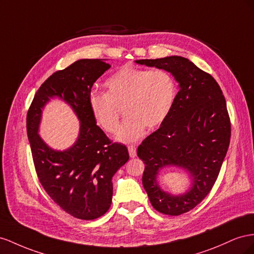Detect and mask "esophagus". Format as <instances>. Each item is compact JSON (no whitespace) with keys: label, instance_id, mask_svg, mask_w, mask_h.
Listing matches in <instances>:
<instances>
[{"label":"esophagus","instance_id":"obj_1","mask_svg":"<svg viewBox=\"0 0 254 254\" xmlns=\"http://www.w3.org/2000/svg\"><path fill=\"white\" fill-rule=\"evenodd\" d=\"M127 150H128V154L131 157H135L137 155V149L135 146H128Z\"/></svg>","mask_w":254,"mask_h":254}]
</instances>
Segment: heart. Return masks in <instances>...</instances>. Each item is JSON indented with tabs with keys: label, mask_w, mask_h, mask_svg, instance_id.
<instances>
[{
	"label": "heart",
	"mask_w": 254,
	"mask_h": 254,
	"mask_svg": "<svg viewBox=\"0 0 254 254\" xmlns=\"http://www.w3.org/2000/svg\"><path fill=\"white\" fill-rule=\"evenodd\" d=\"M107 93L92 91L88 98L93 120L103 131L117 132L119 108L125 104L126 121L118 133V140L131 142L139 139L146 127L153 129L167 119L177 96L173 76L164 69H144L123 66L107 78Z\"/></svg>",
	"instance_id": "heart-1"
}]
</instances>
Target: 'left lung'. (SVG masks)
<instances>
[{"instance_id":"left-lung-1","label":"left lung","mask_w":254,"mask_h":254,"mask_svg":"<svg viewBox=\"0 0 254 254\" xmlns=\"http://www.w3.org/2000/svg\"><path fill=\"white\" fill-rule=\"evenodd\" d=\"M136 63L168 71L179 83L167 119L137 149L144 163L142 185L152 206L162 214L179 216L206 197L219 175L231 138L227 102L215 78L185 57ZM170 165L190 173L192 187L183 195H171L157 183L159 170Z\"/></svg>"}]
</instances>
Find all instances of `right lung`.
<instances>
[{"label":"right lung","instance_id":"1","mask_svg":"<svg viewBox=\"0 0 254 254\" xmlns=\"http://www.w3.org/2000/svg\"><path fill=\"white\" fill-rule=\"evenodd\" d=\"M110 68L102 60H79L56 71L39 87L26 116L39 182L57 205L83 220L99 218L108 211L112 179L128 159L127 148L108 139L89 110L91 87ZM54 96L69 104L81 122L77 141L64 151L50 148L38 134L43 107Z\"/></svg>","mask_w":254,"mask_h":254}]
</instances>
